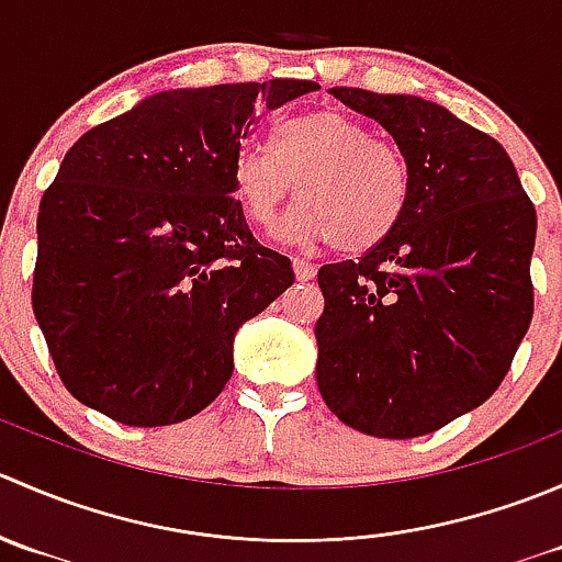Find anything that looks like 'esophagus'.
Segmentation results:
<instances>
[{"label":"esophagus","instance_id":"1","mask_svg":"<svg viewBox=\"0 0 562 562\" xmlns=\"http://www.w3.org/2000/svg\"><path fill=\"white\" fill-rule=\"evenodd\" d=\"M293 271H296V280L299 282L315 280V274H317L315 266L310 263V260H304V258H293Z\"/></svg>","mask_w":562,"mask_h":562}]
</instances>
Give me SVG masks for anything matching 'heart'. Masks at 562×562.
Segmentation results:
<instances>
[{"label":"heart","instance_id":"obj_1","mask_svg":"<svg viewBox=\"0 0 562 562\" xmlns=\"http://www.w3.org/2000/svg\"><path fill=\"white\" fill-rule=\"evenodd\" d=\"M302 201L280 223V239L302 247L339 245L367 252L383 245L411 206V166L396 146L331 108L285 119L271 151L241 146L231 162V190L249 223L269 228L285 198Z\"/></svg>","mask_w":562,"mask_h":562}]
</instances>
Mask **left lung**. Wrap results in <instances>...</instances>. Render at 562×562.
<instances>
[{
	"instance_id": "1",
	"label": "left lung",
	"mask_w": 562,
	"mask_h": 562,
	"mask_svg": "<svg viewBox=\"0 0 562 562\" xmlns=\"http://www.w3.org/2000/svg\"><path fill=\"white\" fill-rule=\"evenodd\" d=\"M328 92L394 138L413 192L383 245L317 271V389L359 432L418 438L484 405L506 378L532 317L536 209L506 149L449 108Z\"/></svg>"
}]
</instances>
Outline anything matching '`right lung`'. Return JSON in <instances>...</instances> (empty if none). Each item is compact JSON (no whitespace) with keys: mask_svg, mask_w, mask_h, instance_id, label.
<instances>
[{"mask_svg":"<svg viewBox=\"0 0 562 562\" xmlns=\"http://www.w3.org/2000/svg\"><path fill=\"white\" fill-rule=\"evenodd\" d=\"M317 89H166L72 144L40 201L32 307L78 402L168 427L217 400L241 323L293 285L249 231L231 162L260 111Z\"/></svg>","mask_w":562,"mask_h":562,"instance_id":"add662e5","label":"right lung"}]
</instances>
